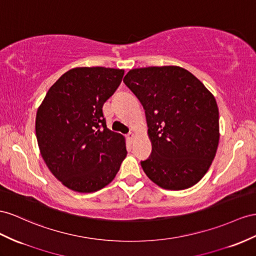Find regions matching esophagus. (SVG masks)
Here are the masks:
<instances>
[{"label": "esophagus", "mask_w": 256, "mask_h": 256, "mask_svg": "<svg viewBox=\"0 0 256 256\" xmlns=\"http://www.w3.org/2000/svg\"><path fill=\"white\" fill-rule=\"evenodd\" d=\"M126 140H128V142H132L133 140H134V134H133L132 132H130L128 134H126Z\"/></svg>", "instance_id": "1"}]
</instances>
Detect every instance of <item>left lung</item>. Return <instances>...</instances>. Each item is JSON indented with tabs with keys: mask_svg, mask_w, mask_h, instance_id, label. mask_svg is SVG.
Returning <instances> with one entry per match:
<instances>
[{
	"mask_svg": "<svg viewBox=\"0 0 256 256\" xmlns=\"http://www.w3.org/2000/svg\"><path fill=\"white\" fill-rule=\"evenodd\" d=\"M123 82L145 109L152 152L140 162L144 172L170 190L196 184L218 146L214 96L192 74L176 66L132 69Z\"/></svg>",
	"mask_w": 256,
	"mask_h": 256,
	"instance_id": "8db88e82",
	"label": "left lung"
}]
</instances>
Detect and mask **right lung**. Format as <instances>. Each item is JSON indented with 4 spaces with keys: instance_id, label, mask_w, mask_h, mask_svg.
<instances>
[{
    "instance_id": "add662e5",
    "label": "right lung",
    "mask_w": 256,
    "mask_h": 256,
    "mask_svg": "<svg viewBox=\"0 0 256 256\" xmlns=\"http://www.w3.org/2000/svg\"><path fill=\"white\" fill-rule=\"evenodd\" d=\"M124 70L74 68L54 83L36 119L43 159L62 184L78 192L108 185L126 156L124 137L107 128L102 106L121 84Z\"/></svg>"
}]
</instances>
